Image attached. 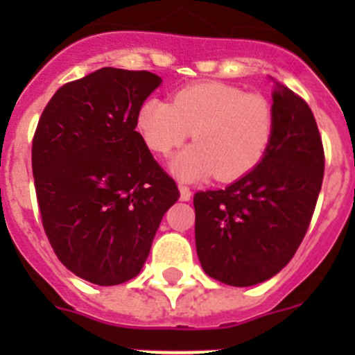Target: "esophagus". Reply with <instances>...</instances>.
<instances>
[{
    "label": "esophagus",
    "instance_id": "34e87169",
    "mask_svg": "<svg viewBox=\"0 0 355 355\" xmlns=\"http://www.w3.org/2000/svg\"><path fill=\"white\" fill-rule=\"evenodd\" d=\"M178 189H180V199L182 200H191L192 192H191V189L187 187V185L180 184V185H178Z\"/></svg>",
    "mask_w": 355,
    "mask_h": 355
}]
</instances>
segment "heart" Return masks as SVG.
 Wrapping results in <instances>:
<instances>
[{
  "instance_id": "1",
  "label": "heart",
  "mask_w": 355,
  "mask_h": 355,
  "mask_svg": "<svg viewBox=\"0 0 355 355\" xmlns=\"http://www.w3.org/2000/svg\"><path fill=\"white\" fill-rule=\"evenodd\" d=\"M137 130L149 149L168 155L192 134L196 144L171 159L182 180L216 175L230 182L263 161L275 135V108L257 92L223 82H200L175 92L173 103L153 96L137 111Z\"/></svg>"
}]
</instances>
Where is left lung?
Masks as SVG:
<instances>
[{
  "mask_svg": "<svg viewBox=\"0 0 355 355\" xmlns=\"http://www.w3.org/2000/svg\"><path fill=\"white\" fill-rule=\"evenodd\" d=\"M273 108L275 135L263 161L228 187L194 196L200 266L232 287L261 284L287 266L323 184L324 151L313 111L280 84Z\"/></svg>",
  "mask_w": 355,
  "mask_h": 355,
  "instance_id": "obj_1",
  "label": "left lung"
}]
</instances>
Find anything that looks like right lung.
Wrapping results in <instances>:
<instances>
[{"instance_id":"add662e5","label":"right lung","mask_w":355,"mask_h":355,"mask_svg":"<svg viewBox=\"0 0 355 355\" xmlns=\"http://www.w3.org/2000/svg\"><path fill=\"white\" fill-rule=\"evenodd\" d=\"M159 84L151 71L105 67L62 85L39 118L32 173L42 227L58 259L91 284L137 277L180 198L135 130Z\"/></svg>"}]
</instances>
